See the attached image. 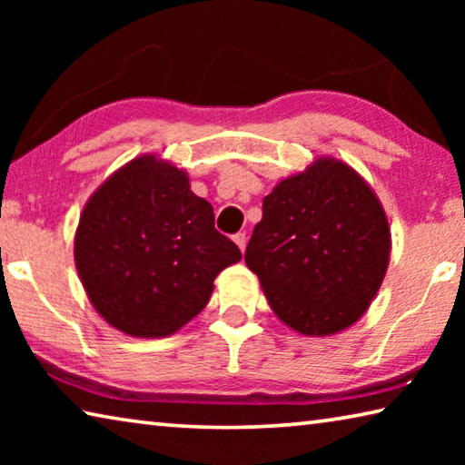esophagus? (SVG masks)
Listing matches in <instances>:
<instances>
[{"mask_svg":"<svg viewBox=\"0 0 465 465\" xmlns=\"http://www.w3.org/2000/svg\"><path fill=\"white\" fill-rule=\"evenodd\" d=\"M233 242L235 243H238V248L243 252V250H246V243H248V238H246V233H243V232H240V233H235L233 235Z\"/></svg>","mask_w":465,"mask_h":465,"instance_id":"34e87169","label":"esophagus"}]
</instances>
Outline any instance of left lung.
I'll return each mask as SVG.
<instances>
[{"label":"left lung","instance_id":"obj_1","mask_svg":"<svg viewBox=\"0 0 465 465\" xmlns=\"http://www.w3.org/2000/svg\"><path fill=\"white\" fill-rule=\"evenodd\" d=\"M388 215L373 188L336 157H316L262 201L246 248L271 310L303 336L359 322L390 264Z\"/></svg>","mask_w":465,"mask_h":465}]
</instances>
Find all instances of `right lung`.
I'll return each mask as SVG.
<instances>
[{
  "label": "right lung",
  "instance_id": "right-lung-1",
  "mask_svg": "<svg viewBox=\"0 0 465 465\" xmlns=\"http://www.w3.org/2000/svg\"><path fill=\"white\" fill-rule=\"evenodd\" d=\"M213 222L184 170L152 153L124 163L92 193L75 230L94 310L135 338L178 332L209 303L217 274L242 261Z\"/></svg>",
  "mask_w": 465,
  "mask_h": 465
}]
</instances>
